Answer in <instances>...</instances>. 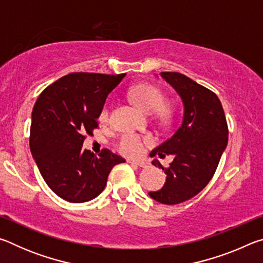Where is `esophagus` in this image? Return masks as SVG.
Returning <instances> with one entry per match:
<instances>
[{"label": "esophagus", "instance_id": "esophagus-1", "mask_svg": "<svg viewBox=\"0 0 263 263\" xmlns=\"http://www.w3.org/2000/svg\"><path fill=\"white\" fill-rule=\"evenodd\" d=\"M130 163H132V164H136V166H139V167H147L148 166V163L146 162V161H135V160H130V161H128Z\"/></svg>", "mask_w": 263, "mask_h": 263}]
</instances>
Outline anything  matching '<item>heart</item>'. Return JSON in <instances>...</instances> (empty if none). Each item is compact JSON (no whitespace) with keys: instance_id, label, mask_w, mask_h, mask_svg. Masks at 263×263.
<instances>
[{"instance_id":"1","label":"heart","mask_w":263,"mask_h":263,"mask_svg":"<svg viewBox=\"0 0 263 263\" xmlns=\"http://www.w3.org/2000/svg\"><path fill=\"white\" fill-rule=\"evenodd\" d=\"M131 99L138 108L145 112H155L162 108L164 103V96L157 87L152 84H139L133 88L131 92ZM108 119V108L104 106L100 114V121L106 122ZM146 142H151L149 138H142L135 133H125L119 139L117 147L118 151L124 155L128 157H137L141 154Z\"/></svg>"}]
</instances>
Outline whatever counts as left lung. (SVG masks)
Returning <instances> with one entry per match:
<instances>
[{
    "mask_svg": "<svg viewBox=\"0 0 263 263\" xmlns=\"http://www.w3.org/2000/svg\"><path fill=\"white\" fill-rule=\"evenodd\" d=\"M160 75L180 96L183 117L174 135L149 154L161 159L174 155V160L168 168L153 160L152 163L167 177L161 189L148 195L154 201L173 205L193 198L210 182L228 146L229 130L215 92L183 74L162 72Z\"/></svg>",
    "mask_w": 263,
    "mask_h": 263,
    "instance_id": "obj_1",
    "label": "left lung"
}]
</instances>
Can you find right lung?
<instances>
[{
	"label": "right lung",
	"mask_w": 263,
	"mask_h": 263,
	"mask_svg": "<svg viewBox=\"0 0 263 263\" xmlns=\"http://www.w3.org/2000/svg\"><path fill=\"white\" fill-rule=\"evenodd\" d=\"M125 74L72 73L44 90L32 110L30 149L43 179L53 193L70 203L97 197L111 169L125 162L109 149L99 157L83 149L84 135H92L105 100Z\"/></svg>",
	"instance_id": "obj_1"
}]
</instances>
